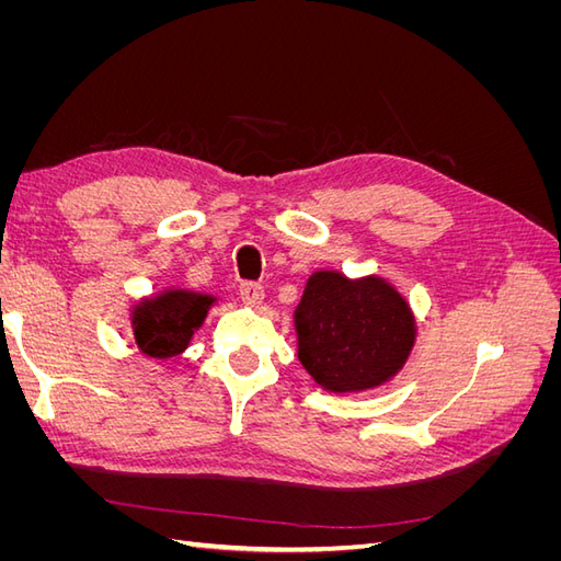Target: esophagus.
Here are the masks:
<instances>
[{"mask_svg": "<svg viewBox=\"0 0 561 561\" xmlns=\"http://www.w3.org/2000/svg\"><path fill=\"white\" fill-rule=\"evenodd\" d=\"M241 299L248 304V307H260V304L264 301V287L260 283H243Z\"/></svg>", "mask_w": 561, "mask_h": 561, "instance_id": "1", "label": "esophagus"}]
</instances>
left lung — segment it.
<instances>
[{
	"label": "left lung",
	"mask_w": 561,
	"mask_h": 561,
	"mask_svg": "<svg viewBox=\"0 0 561 561\" xmlns=\"http://www.w3.org/2000/svg\"><path fill=\"white\" fill-rule=\"evenodd\" d=\"M297 355L318 386L358 393L393 379L416 339L410 304L379 276L316 271L295 309Z\"/></svg>",
	"instance_id": "left-lung-1"
}]
</instances>
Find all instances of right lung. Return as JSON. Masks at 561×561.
<instances>
[{
	"label": "right lung",
	"mask_w": 561,
	"mask_h": 561,
	"mask_svg": "<svg viewBox=\"0 0 561 561\" xmlns=\"http://www.w3.org/2000/svg\"><path fill=\"white\" fill-rule=\"evenodd\" d=\"M217 299L194 290H163L133 307L130 325L138 348L149 358L168 360L190 346Z\"/></svg>",
	"instance_id": "1"
}]
</instances>
